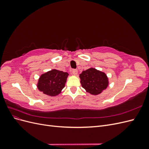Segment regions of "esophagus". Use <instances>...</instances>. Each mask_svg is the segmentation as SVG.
<instances>
[{
	"label": "esophagus",
	"mask_w": 149,
	"mask_h": 149,
	"mask_svg": "<svg viewBox=\"0 0 149 149\" xmlns=\"http://www.w3.org/2000/svg\"><path fill=\"white\" fill-rule=\"evenodd\" d=\"M72 73H73V74L74 75H77L78 74V70L76 69H73V70H72Z\"/></svg>",
	"instance_id": "esophagus-1"
}]
</instances>
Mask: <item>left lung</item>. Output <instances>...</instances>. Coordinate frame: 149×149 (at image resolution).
<instances>
[{
  "mask_svg": "<svg viewBox=\"0 0 149 149\" xmlns=\"http://www.w3.org/2000/svg\"><path fill=\"white\" fill-rule=\"evenodd\" d=\"M79 77L82 87L91 94H100L108 85L106 74L94 68L83 71Z\"/></svg>",
  "mask_w": 149,
  "mask_h": 149,
  "instance_id": "1",
  "label": "left lung"
}]
</instances>
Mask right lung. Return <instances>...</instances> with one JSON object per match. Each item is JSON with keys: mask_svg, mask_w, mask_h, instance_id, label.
I'll return each mask as SVG.
<instances>
[{"mask_svg": "<svg viewBox=\"0 0 149 149\" xmlns=\"http://www.w3.org/2000/svg\"><path fill=\"white\" fill-rule=\"evenodd\" d=\"M68 74L62 71L53 70L40 77L37 87L40 91L50 96L60 94L65 88Z\"/></svg>", "mask_w": 149, "mask_h": 149, "instance_id": "add662e5", "label": "right lung"}]
</instances>
